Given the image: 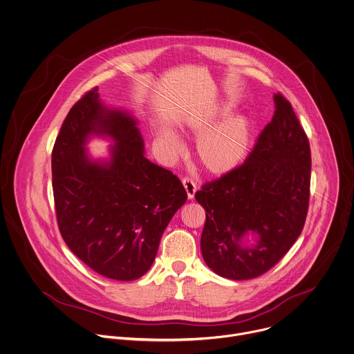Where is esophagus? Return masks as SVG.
I'll list each match as a JSON object with an SVG mask.
<instances>
[{"label": "esophagus", "mask_w": 354, "mask_h": 354, "mask_svg": "<svg viewBox=\"0 0 354 354\" xmlns=\"http://www.w3.org/2000/svg\"><path fill=\"white\" fill-rule=\"evenodd\" d=\"M183 184H184V188L187 191L188 199H194L195 198V192H196V184L189 177H184L183 178Z\"/></svg>", "instance_id": "34e87169"}]
</instances>
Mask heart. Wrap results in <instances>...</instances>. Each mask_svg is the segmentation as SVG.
<instances>
[{
	"label": "heart",
	"instance_id": "obj_1",
	"mask_svg": "<svg viewBox=\"0 0 354 354\" xmlns=\"http://www.w3.org/2000/svg\"><path fill=\"white\" fill-rule=\"evenodd\" d=\"M232 106L225 104L212 115H202L188 122V130L201 136L196 144V160L209 174L224 176L234 171L247 158L252 142V123L244 115L230 117ZM156 141L163 152L173 158L181 149L178 137L167 130L156 131Z\"/></svg>",
	"mask_w": 354,
	"mask_h": 354
}]
</instances>
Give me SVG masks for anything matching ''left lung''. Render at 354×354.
I'll use <instances>...</instances> for the list:
<instances>
[{
  "mask_svg": "<svg viewBox=\"0 0 354 354\" xmlns=\"http://www.w3.org/2000/svg\"><path fill=\"white\" fill-rule=\"evenodd\" d=\"M274 115L247 159L206 183L195 199L206 212L202 255L217 274L258 277L273 268L301 235L310 195V145L291 103L277 93ZM259 235L252 248L242 237Z\"/></svg>",
  "mask_w": 354,
  "mask_h": 354,
  "instance_id": "obj_1",
  "label": "left lung"
}]
</instances>
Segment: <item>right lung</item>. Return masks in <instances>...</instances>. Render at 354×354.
Returning <instances> with one entry per match:
<instances>
[{
    "instance_id": "1",
    "label": "right lung",
    "mask_w": 354,
    "mask_h": 354,
    "mask_svg": "<svg viewBox=\"0 0 354 354\" xmlns=\"http://www.w3.org/2000/svg\"><path fill=\"white\" fill-rule=\"evenodd\" d=\"M97 91L71 107L53 145L56 218L63 240L85 265L130 281L151 268L187 192L177 176L145 158L137 120L104 107ZM91 133L116 141L110 162L88 159L84 142Z\"/></svg>"
}]
</instances>
